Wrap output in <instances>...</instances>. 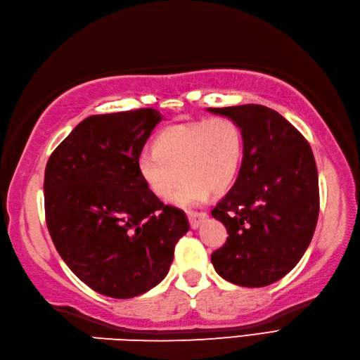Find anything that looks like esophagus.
<instances>
[{
  "instance_id": "1",
  "label": "esophagus",
  "mask_w": 360,
  "mask_h": 360,
  "mask_svg": "<svg viewBox=\"0 0 360 360\" xmlns=\"http://www.w3.org/2000/svg\"><path fill=\"white\" fill-rule=\"evenodd\" d=\"M207 217H208L207 213H193V211H190V213H188V220H190L191 229L200 228V225L204 224V220H205Z\"/></svg>"
}]
</instances>
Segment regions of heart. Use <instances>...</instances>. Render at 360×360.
<instances>
[{"label":"heart","mask_w":360,"mask_h":360,"mask_svg":"<svg viewBox=\"0 0 360 360\" xmlns=\"http://www.w3.org/2000/svg\"><path fill=\"white\" fill-rule=\"evenodd\" d=\"M243 160V134L231 118L219 117L176 124L162 131L153 153L138 156V173L155 196L190 208L207 200L210 191L231 187Z\"/></svg>","instance_id":"obj_1"}]
</instances>
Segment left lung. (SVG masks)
Returning a JSON list of instances; mask_svg holds the SVG:
<instances>
[{"mask_svg": "<svg viewBox=\"0 0 360 360\" xmlns=\"http://www.w3.org/2000/svg\"><path fill=\"white\" fill-rule=\"evenodd\" d=\"M243 134L234 186L211 211L229 237L211 254L216 272L243 288H263L289 274L306 252L319 214L313 152L297 129L262 105L207 108Z\"/></svg>", "mask_w": 360, "mask_h": 360, "instance_id": "1", "label": "left lung"}]
</instances>
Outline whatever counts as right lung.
Here are the masks:
<instances>
[{"mask_svg":"<svg viewBox=\"0 0 360 360\" xmlns=\"http://www.w3.org/2000/svg\"><path fill=\"white\" fill-rule=\"evenodd\" d=\"M164 117L147 108L91 115L45 167V219L62 260L92 290L138 297L160 284L190 225L138 173V156Z\"/></svg>","mask_w":360,"mask_h":360,"instance_id":"right-lung-1","label":"right lung"}]
</instances>
